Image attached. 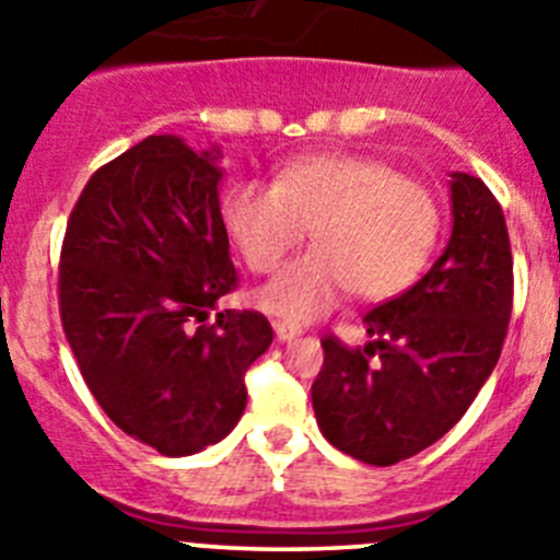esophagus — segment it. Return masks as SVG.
Returning a JSON list of instances; mask_svg holds the SVG:
<instances>
[{
    "mask_svg": "<svg viewBox=\"0 0 560 560\" xmlns=\"http://www.w3.org/2000/svg\"><path fill=\"white\" fill-rule=\"evenodd\" d=\"M275 334H277V339H280V341H291V339H296V336H300V328H296V325L280 323V319H277Z\"/></svg>",
    "mask_w": 560,
    "mask_h": 560,
    "instance_id": "esophagus-1",
    "label": "esophagus"
}]
</instances>
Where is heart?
<instances>
[{"label":"heart","instance_id":"obj_1","mask_svg":"<svg viewBox=\"0 0 560 560\" xmlns=\"http://www.w3.org/2000/svg\"><path fill=\"white\" fill-rule=\"evenodd\" d=\"M224 224L255 275H271L311 230L316 249L255 294L264 314L300 328L350 291L370 303L404 294L438 246L440 205L432 187L389 162L323 153L291 162L277 185L249 179L232 187Z\"/></svg>","mask_w":560,"mask_h":560}]
</instances>
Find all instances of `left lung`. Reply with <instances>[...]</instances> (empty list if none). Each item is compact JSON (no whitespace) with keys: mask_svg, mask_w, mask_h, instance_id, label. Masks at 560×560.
I'll list each match as a JSON object with an SVG mask.
<instances>
[{"mask_svg":"<svg viewBox=\"0 0 560 560\" xmlns=\"http://www.w3.org/2000/svg\"><path fill=\"white\" fill-rule=\"evenodd\" d=\"M454 226L438 264L364 316L370 341L325 336L311 387L316 423L339 452L393 465L438 443L497 368L513 308L504 212L482 179L452 173Z\"/></svg>","mask_w":560,"mask_h":560,"instance_id":"left-lung-1","label":"left lung"}]
</instances>
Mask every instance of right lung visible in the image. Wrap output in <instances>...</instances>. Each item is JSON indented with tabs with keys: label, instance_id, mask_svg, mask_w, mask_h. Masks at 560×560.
Masks as SVG:
<instances>
[{
	"label": "right lung",
	"instance_id": "obj_1",
	"mask_svg": "<svg viewBox=\"0 0 560 560\" xmlns=\"http://www.w3.org/2000/svg\"><path fill=\"white\" fill-rule=\"evenodd\" d=\"M219 148L153 133L97 167L72 207L58 308L86 387L114 427L165 457L224 440L246 409L244 375L275 334L235 291L219 205Z\"/></svg>",
	"mask_w": 560,
	"mask_h": 560
}]
</instances>
